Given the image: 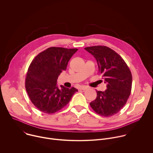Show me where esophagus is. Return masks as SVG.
Instances as JSON below:
<instances>
[{"instance_id": "34e87169", "label": "esophagus", "mask_w": 153, "mask_h": 153, "mask_svg": "<svg viewBox=\"0 0 153 153\" xmlns=\"http://www.w3.org/2000/svg\"><path fill=\"white\" fill-rule=\"evenodd\" d=\"M87 88H88V87L86 86H80V88H79L80 90H83V91H85Z\"/></svg>"}]
</instances>
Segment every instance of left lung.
<instances>
[{
    "label": "left lung",
    "mask_w": 153,
    "mask_h": 153,
    "mask_svg": "<svg viewBox=\"0 0 153 153\" xmlns=\"http://www.w3.org/2000/svg\"><path fill=\"white\" fill-rule=\"evenodd\" d=\"M85 50L96 59L107 88L105 91H96L97 97L90 103V106L101 116H113L126 104L131 94V73L121 56L110 48L94 46Z\"/></svg>",
    "instance_id": "8db88e82"
}]
</instances>
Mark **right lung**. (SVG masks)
<instances>
[{
	"label": "right lung",
	"instance_id": "right-lung-1",
	"mask_svg": "<svg viewBox=\"0 0 153 153\" xmlns=\"http://www.w3.org/2000/svg\"><path fill=\"white\" fill-rule=\"evenodd\" d=\"M78 50L50 47L39 53L32 61L25 79V88L34 105L40 111L53 114L61 110L78 90L63 85L59 87V76L66 70L72 56Z\"/></svg>",
	"mask_w": 153,
	"mask_h": 153
}]
</instances>
